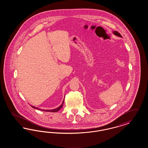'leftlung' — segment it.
Wrapping results in <instances>:
<instances>
[{
    "label": "left lung",
    "instance_id": "1",
    "mask_svg": "<svg viewBox=\"0 0 148 148\" xmlns=\"http://www.w3.org/2000/svg\"><path fill=\"white\" fill-rule=\"evenodd\" d=\"M113 34H114V35H116V36H119V37H121V38H122V36L120 35V34L118 32H116V31H114L113 32Z\"/></svg>",
    "mask_w": 148,
    "mask_h": 148
}]
</instances>
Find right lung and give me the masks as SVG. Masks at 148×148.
Here are the masks:
<instances>
[{"mask_svg":"<svg viewBox=\"0 0 148 148\" xmlns=\"http://www.w3.org/2000/svg\"><path fill=\"white\" fill-rule=\"evenodd\" d=\"M64 101V100L63 101V102H62V104L60 105V106H59V107H58L56 109H51V110H42V109H39V108H36V107H34V106H32V108H34V109H38V110H42V111H44V112H53V113H55V112H58L62 107H63V105Z\"/></svg>","mask_w":148,"mask_h":148,"instance_id":"right-lung-1","label":"right lung"}]
</instances>
